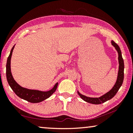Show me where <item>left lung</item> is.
I'll return each instance as SVG.
<instances>
[{
	"label": "left lung",
	"instance_id": "8db88e82",
	"mask_svg": "<svg viewBox=\"0 0 133 133\" xmlns=\"http://www.w3.org/2000/svg\"><path fill=\"white\" fill-rule=\"evenodd\" d=\"M111 43L112 45L115 47L116 50L117 51L118 54H119L118 59H119V71H118L117 81H116V82L115 83V85H114V86L113 87V88H112L110 91L107 92L106 94L100 97H97V98L88 97L82 95V94L79 93V92L77 91L78 94H79V95L80 96V97H81L83 101L87 102L92 103V104H96V105L101 104V103H104L107 101H108V100H110L111 99H112V98L116 95V93H117V92L119 91V88H121L122 85L123 78H124V62H123V59L122 58V52L119 45H118L116 43L114 42L113 41H111Z\"/></svg>",
	"mask_w": 133,
	"mask_h": 133
}]
</instances>
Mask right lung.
I'll use <instances>...</instances> for the list:
<instances>
[{"mask_svg": "<svg viewBox=\"0 0 133 133\" xmlns=\"http://www.w3.org/2000/svg\"><path fill=\"white\" fill-rule=\"evenodd\" d=\"M14 46L11 50L10 54L9 55L8 59H7L6 66V79L8 84L13 91L15 92L16 95L19 96L20 98L25 100L31 103H39L41 102L46 99L47 98L50 97L52 94L55 92L57 89L58 83L54 85V87L51 90L48 91H41L38 90H28V89L23 88L20 86L16 82L14 81L12 77L11 72V58L12 50H13Z\"/></svg>", "mask_w": 133, "mask_h": 133, "instance_id": "1", "label": "right lung"}]
</instances>
